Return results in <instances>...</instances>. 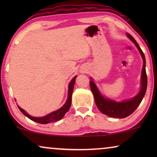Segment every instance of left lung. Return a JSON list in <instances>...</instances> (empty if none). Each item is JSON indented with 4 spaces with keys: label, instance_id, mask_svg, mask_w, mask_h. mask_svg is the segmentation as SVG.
<instances>
[{
    "label": "left lung",
    "instance_id": "left-lung-1",
    "mask_svg": "<svg viewBox=\"0 0 157 157\" xmlns=\"http://www.w3.org/2000/svg\"><path fill=\"white\" fill-rule=\"evenodd\" d=\"M126 36L136 46L143 59V68L141 76V89L139 93L130 99L124 100L122 101H116L111 98L104 97L96 86L94 79L90 78L91 80L90 81V87L94 94L96 106L104 114L110 117L119 118V119L127 117L136 110L145 95L147 87V76L146 73V59L144 54L134 38L129 33H126Z\"/></svg>",
    "mask_w": 157,
    "mask_h": 157
}]
</instances>
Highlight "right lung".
<instances>
[{
    "instance_id": "right-lung-1",
    "label": "right lung",
    "mask_w": 157,
    "mask_h": 157,
    "mask_svg": "<svg viewBox=\"0 0 157 157\" xmlns=\"http://www.w3.org/2000/svg\"><path fill=\"white\" fill-rule=\"evenodd\" d=\"M76 77L77 76H75L74 78H72V80L71 81L69 84H68L67 100H66L65 104L63 105V106L58 109V110L53 111V112L48 113V114L44 116V117H32V116L29 115V113L24 110V109L21 108L19 106H18V109H20V111L23 113V115H25V117H27L29 119L32 120V121L37 122V123L42 124H47L51 123V122H56V121H59V120H61L62 118L64 117V115L68 112L71 107V104L72 93H73V90H74L75 81H76Z\"/></svg>"
}]
</instances>
